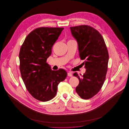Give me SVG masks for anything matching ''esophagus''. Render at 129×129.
Wrapping results in <instances>:
<instances>
[{
  "instance_id": "1",
  "label": "esophagus",
  "mask_w": 129,
  "mask_h": 129,
  "mask_svg": "<svg viewBox=\"0 0 129 129\" xmlns=\"http://www.w3.org/2000/svg\"><path fill=\"white\" fill-rule=\"evenodd\" d=\"M68 75L69 76H73V74H72L71 73H70V72H69V73H68Z\"/></svg>"
}]
</instances>
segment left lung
Segmentation results:
<instances>
[{
    "mask_svg": "<svg viewBox=\"0 0 129 129\" xmlns=\"http://www.w3.org/2000/svg\"><path fill=\"white\" fill-rule=\"evenodd\" d=\"M72 34L78 44L79 55L84 59L86 72L81 77L74 75L79 81L75 90L82 99L92 98L100 91L105 79L109 54L103 38L94 28L87 25L70 27Z\"/></svg>",
    "mask_w": 129,
    "mask_h": 129,
    "instance_id": "1",
    "label": "left lung"
}]
</instances>
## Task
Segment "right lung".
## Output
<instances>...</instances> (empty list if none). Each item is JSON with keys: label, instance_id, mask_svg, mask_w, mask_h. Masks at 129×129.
<instances>
[{"label": "right lung", "instance_id": "obj_1", "mask_svg": "<svg viewBox=\"0 0 129 129\" xmlns=\"http://www.w3.org/2000/svg\"><path fill=\"white\" fill-rule=\"evenodd\" d=\"M63 28L41 27L26 38L19 53L20 70L27 90L37 100L45 102L56 95L57 86L68 73L63 69L53 71L46 62L52 48Z\"/></svg>", "mask_w": 129, "mask_h": 129}]
</instances>
